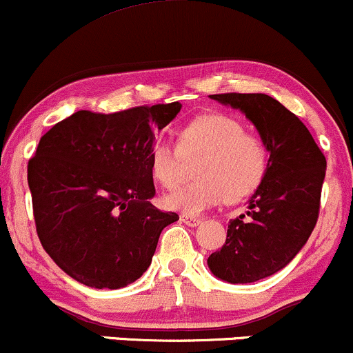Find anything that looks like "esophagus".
I'll return each mask as SVG.
<instances>
[{
  "instance_id": "34e87169",
  "label": "esophagus",
  "mask_w": 353,
  "mask_h": 353,
  "mask_svg": "<svg viewBox=\"0 0 353 353\" xmlns=\"http://www.w3.org/2000/svg\"><path fill=\"white\" fill-rule=\"evenodd\" d=\"M180 221L183 223H187L188 227H199L200 223H202V221L196 217H192V215H180Z\"/></svg>"
}]
</instances>
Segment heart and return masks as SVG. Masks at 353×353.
I'll use <instances>...</instances> for the list:
<instances>
[{
    "label": "heart",
    "instance_id": "heart-1",
    "mask_svg": "<svg viewBox=\"0 0 353 353\" xmlns=\"http://www.w3.org/2000/svg\"><path fill=\"white\" fill-rule=\"evenodd\" d=\"M202 157L195 170L199 180L180 185L163 196L170 210L199 215L221 205L225 199L237 202L259 187L268 166V153L257 136L225 114L200 116L178 134L176 148L157 141L150 151V168L163 187L180 178L183 158Z\"/></svg>",
    "mask_w": 353,
    "mask_h": 353
}]
</instances>
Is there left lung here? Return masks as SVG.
<instances>
[{
    "mask_svg": "<svg viewBox=\"0 0 353 353\" xmlns=\"http://www.w3.org/2000/svg\"><path fill=\"white\" fill-rule=\"evenodd\" d=\"M254 124L269 160L249 210L230 221L225 244L208 256L215 278L259 281L286 268L312 236L320 210L327 160L308 128L266 94H215Z\"/></svg>",
    "mask_w": 353,
    "mask_h": 353,
    "instance_id": "obj_1",
    "label": "left lung"
}]
</instances>
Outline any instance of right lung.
<instances>
[{"label": "right lung", "mask_w": 353, "mask_h": 353, "mask_svg": "<svg viewBox=\"0 0 353 353\" xmlns=\"http://www.w3.org/2000/svg\"><path fill=\"white\" fill-rule=\"evenodd\" d=\"M180 109L172 102L77 111L41 136L28 161L37 234L75 281L119 290L150 268L161 230L178 221L151 203L150 151Z\"/></svg>", "instance_id": "obj_1"}]
</instances>
